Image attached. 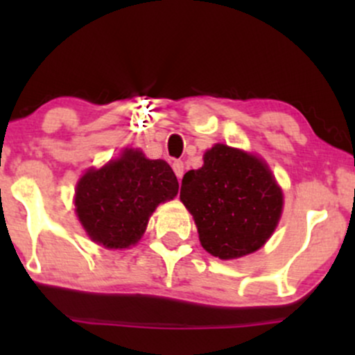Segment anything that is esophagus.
<instances>
[{
	"mask_svg": "<svg viewBox=\"0 0 355 355\" xmlns=\"http://www.w3.org/2000/svg\"><path fill=\"white\" fill-rule=\"evenodd\" d=\"M172 168H173L175 175H177V178L183 177V162L182 160H175L172 164Z\"/></svg>",
	"mask_w": 355,
	"mask_h": 355,
	"instance_id": "1",
	"label": "esophagus"
}]
</instances>
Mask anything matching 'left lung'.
<instances>
[{
	"instance_id": "obj_1",
	"label": "left lung",
	"mask_w": 355,
	"mask_h": 355,
	"mask_svg": "<svg viewBox=\"0 0 355 355\" xmlns=\"http://www.w3.org/2000/svg\"><path fill=\"white\" fill-rule=\"evenodd\" d=\"M180 200L193 215L202 247L218 259L252 254L282 214V191L262 160L215 145L203 166L183 175Z\"/></svg>"
}]
</instances>
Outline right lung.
Masks as SVG:
<instances>
[{
	"mask_svg": "<svg viewBox=\"0 0 355 355\" xmlns=\"http://www.w3.org/2000/svg\"><path fill=\"white\" fill-rule=\"evenodd\" d=\"M177 193V177L166 162L125 150L118 160L81 177L75 207L89 239L110 248H126L140 240L158 203Z\"/></svg>",
	"mask_w": 355,
	"mask_h": 355,
	"instance_id": "add662e5",
	"label": "right lung"
}]
</instances>
